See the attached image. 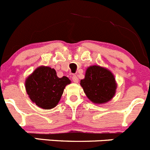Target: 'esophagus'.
<instances>
[{
	"label": "esophagus",
	"instance_id": "obj_1",
	"mask_svg": "<svg viewBox=\"0 0 150 150\" xmlns=\"http://www.w3.org/2000/svg\"><path fill=\"white\" fill-rule=\"evenodd\" d=\"M72 80L73 82L75 83H77L78 82H79V79H78L77 76H76V75H74V76H72Z\"/></svg>",
	"mask_w": 150,
	"mask_h": 150
}]
</instances>
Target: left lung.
Here are the masks:
<instances>
[{"label":"left lung","mask_w":150,"mask_h":150,"mask_svg":"<svg viewBox=\"0 0 150 150\" xmlns=\"http://www.w3.org/2000/svg\"><path fill=\"white\" fill-rule=\"evenodd\" d=\"M80 85L88 98L95 104H104L112 98L116 93L114 76L107 69L91 66L86 70Z\"/></svg>","instance_id":"8db88e82"}]
</instances>
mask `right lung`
<instances>
[{"mask_svg": "<svg viewBox=\"0 0 150 150\" xmlns=\"http://www.w3.org/2000/svg\"><path fill=\"white\" fill-rule=\"evenodd\" d=\"M71 80L67 76H57L55 69L49 67L37 68L25 81L29 98L36 105L43 109H52L58 104L64 88Z\"/></svg>", "mask_w": 150, "mask_h": 150, "instance_id": "add662e5", "label": "right lung"}]
</instances>
